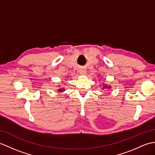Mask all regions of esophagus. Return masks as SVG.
I'll list each match as a JSON object with an SVG mask.
<instances>
[{
  "label": "esophagus",
  "mask_w": 155,
  "mask_h": 155,
  "mask_svg": "<svg viewBox=\"0 0 155 155\" xmlns=\"http://www.w3.org/2000/svg\"><path fill=\"white\" fill-rule=\"evenodd\" d=\"M80 74L82 75H84L86 74V70H84V69L80 70Z\"/></svg>",
  "instance_id": "34e87169"
}]
</instances>
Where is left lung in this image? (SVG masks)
Segmentation results:
<instances>
[{
    "mask_svg": "<svg viewBox=\"0 0 155 155\" xmlns=\"http://www.w3.org/2000/svg\"><path fill=\"white\" fill-rule=\"evenodd\" d=\"M100 86H102V87H101V89H102V90H105V91H106V89H107H107H110V88H111L110 85L104 84V83H103V85H102V86L100 85Z\"/></svg>",
    "mask_w": 155,
    "mask_h": 155,
    "instance_id": "obj_1",
    "label": "left lung"
}]
</instances>
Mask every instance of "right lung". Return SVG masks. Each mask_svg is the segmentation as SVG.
<instances>
[{"instance_id":"add662e5","label":"right lung","mask_w":155,"mask_h":155,"mask_svg":"<svg viewBox=\"0 0 155 155\" xmlns=\"http://www.w3.org/2000/svg\"><path fill=\"white\" fill-rule=\"evenodd\" d=\"M58 87H59V88H58V92H63L64 91H65V88H60V86H58Z\"/></svg>"}]
</instances>
